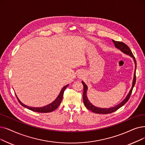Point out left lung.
<instances>
[{
	"label": "left lung",
	"mask_w": 145,
	"mask_h": 145,
	"mask_svg": "<svg viewBox=\"0 0 145 145\" xmlns=\"http://www.w3.org/2000/svg\"><path fill=\"white\" fill-rule=\"evenodd\" d=\"M112 42H114V45L116 46V47L118 49H119L120 50L124 53L125 54H127L129 56H130V57H131L133 59V60L135 61V73H134V77H133V84H132V86L131 89L130 90L129 93L127 94V95L124 98V99L123 101L121 103H120V104H118L117 105L114 106V107L112 108H99V107H97V106H94L93 105H92L91 104V103L89 102V101L88 100V97H87V95H86V92L88 90V86L83 81H82V83L83 85H84V93H83V100H84V103L85 105V106L86 107L87 109L91 110V111L97 113V114H110V113L116 111V110H117L118 109H119L120 107H121L122 106H123L125 103H126L128 100L130 98V97L131 95V93L132 92V90H133V88L135 85L136 83V61L135 59V56H133V53H132L131 51L130 50V48L124 44L123 42H120V41H114L112 40Z\"/></svg>",
	"instance_id": "8db88e82"
}]
</instances>
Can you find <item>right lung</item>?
<instances>
[{
    "label": "right lung",
    "mask_w": 145,
    "mask_h": 145,
    "mask_svg": "<svg viewBox=\"0 0 145 145\" xmlns=\"http://www.w3.org/2000/svg\"><path fill=\"white\" fill-rule=\"evenodd\" d=\"M68 86H69V85H66V86H65L63 88H62L60 93H59V95H58L57 98H56L53 102H52V103H50V104H48L47 105H46L44 106H42V107H32V106H27L21 102V101L18 99L16 95V97L18 100V102L20 103V104L22 106H24V107H25L31 111L38 112H52V111L55 110L56 108H58V106L60 105V104L61 102V100L63 99V96L64 91H65L66 88Z\"/></svg>",
    "instance_id": "right-lung-1"
}]
</instances>
